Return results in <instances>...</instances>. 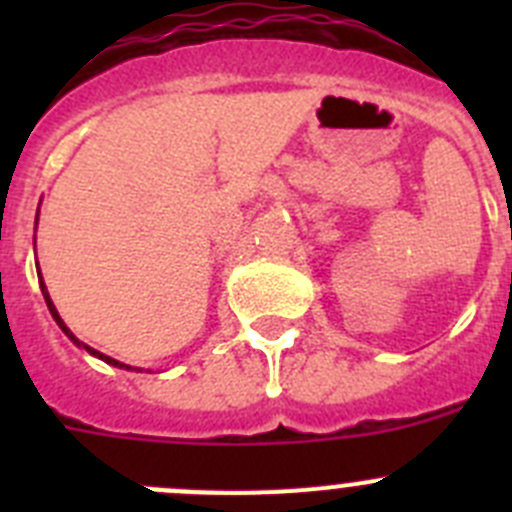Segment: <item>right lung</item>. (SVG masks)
Masks as SVG:
<instances>
[{"instance_id":"obj_1","label":"right lung","mask_w":512,"mask_h":512,"mask_svg":"<svg viewBox=\"0 0 512 512\" xmlns=\"http://www.w3.org/2000/svg\"><path fill=\"white\" fill-rule=\"evenodd\" d=\"M35 225H38V223H35ZM40 289H43L45 305H48V310H51V315H53V320H56V323H58V328H61V330H63V333H66V336H69V338H71V341H74V343H76V346H84V343H81V341H79V338H76V336H74V333H71V330H69V328H66V323H63V320H61V315H58L56 305H53L51 295H48V289H45V284H43V277H40ZM84 348H87V351H89V354H92V356H97V359H102V361H104V364H112V366H117V369H128V372H133V366H128V364H120V361H115V359H112V356H104V354H102V351H94V348H89V346H84Z\"/></svg>"}]
</instances>
